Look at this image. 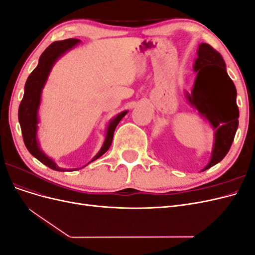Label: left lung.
<instances>
[{
	"label": "left lung",
	"instance_id": "8db88e82",
	"mask_svg": "<svg viewBox=\"0 0 255 255\" xmlns=\"http://www.w3.org/2000/svg\"><path fill=\"white\" fill-rule=\"evenodd\" d=\"M194 68L198 74L191 96L187 94V99L216 128L212 158L204 171L228 154L238 128L239 111L235 85L228 75L226 63L218 51L207 43L200 44Z\"/></svg>",
	"mask_w": 255,
	"mask_h": 255
}]
</instances>
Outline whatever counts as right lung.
I'll return each instance as SVG.
<instances>
[{
  "label": "right lung",
  "instance_id": "right-lung-1",
  "mask_svg": "<svg viewBox=\"0 0 255 255\" xmlns=\"http://www.w3.org/2000/svg\"><path fill=\"white\" fill-rule=\"evenodd\" d=\"M79 42H80L79 39L70 38V39H66L63 41L53 42L44 50V52L41 54V56L39 58L38 66L34 69L32 73L28 75V78L26 80L25 87H24V96H23V99L19 106V112H18L23 141H24L26 149L34 157H36L38 160L41 161L42 164H44L45 166H48L49 168L56 171H66L67 169L58 168L51 158H49L47 155H44V153L40 150L39 145H38L37 113H38V107H39V103H40L41 90L44 86L45 82H47L48 75L51 71L54 63H55L60 55H63L65 52L73 48L74 45ZM127 113H128L127 111L120 113L117 117L111 121V123L109 125V128H107V134H106L103 146L101 148V150L99 151L97 155L91 159V161H94L100 156H102L103 154L110 149L113 141L115 128L118 126L120 120L127 115ZM74 170H76V169H72V170H69V171H74Z\"/></svg>",
  "mask_w": 255,
  "mask_h": 255
}]
</instances>
